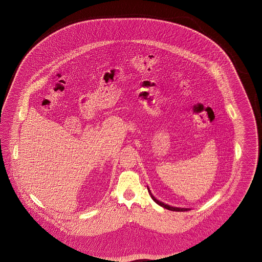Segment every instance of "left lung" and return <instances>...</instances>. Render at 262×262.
<instances>
[{"label":"left lung","mask_w":262,"mask_h":262,"mask_svg":"<svg viewBox=\"0 0 262 262\" xmlns=\"http://www.w3.org/2000/svg\"><path fill=\"white\" fill-rule=\"evenodd\" d=\"M148 191H149L150 195H151V198H152V200H154L157 204H159L160 206H162L164 208H166V209H168V210H172V211H187L188 209L187 208H178V207H172V206H170V205H167V204H165V203H163L161 201H159V200H156L152 194H151V192H150L149 188H148Z\"/></svg>","instance_id":"obj_1"}]
</instances>
